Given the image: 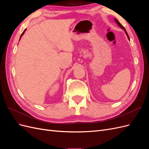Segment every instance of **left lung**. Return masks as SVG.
Instances as JSON below:
<instances>
[{"label": "left lung", "instance_id": "left-lung-1", "mask_svg": "<svg viewBox=\"0 0 149 149\" xmlns=\"http://www.w3.org/2000/svg\"><path fill=\"white\" fill-rule=\"evenodd\" d=\"M115 22H116V23L117 24H118V25L120 26V27H121L122 29H124V30H125V33H126V34H127V37H128V38L129 39V35H128V34H127V31H126V30H125V28L124 27V26H123V25H122L120 23H119V22L118 20H117V19H115Z\"/></svg>", "mask_w": 149, "mask_h": 149}]
</instances>
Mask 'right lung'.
I'll list each match as a JSON object with an SVG mask.
<instances>
[{
  "instance_id": "obj_1",
  "label": "right lung",
  "mask_w": 149,
  "mask_h": 149,
  "mask_svg": "<svg viewBox=\"0 0 149 149\" xmlns=\"http://www.w3.org/2000/svg\"><path fill=\"white\" fill-rule=\"evenodd\" d=\"M25 30H26V29H25V30H24V31H23V33H22V35H21V37H20V38L22 37V35H24V33H25Z\"/></svg>"
}]
</instances>
